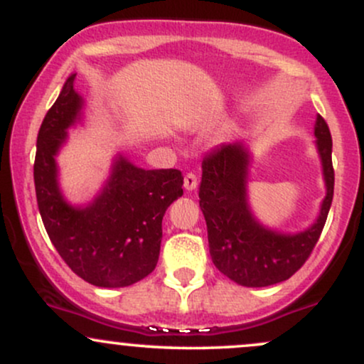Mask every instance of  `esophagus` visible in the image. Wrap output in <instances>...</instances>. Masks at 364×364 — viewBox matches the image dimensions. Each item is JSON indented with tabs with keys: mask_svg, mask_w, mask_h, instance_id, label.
Segmentation results:
<instances>
[{
	"mask_svg": "<svg viewBox=\"0 0 364 364\" xmlns=\"http://www.w3.org/2000/svg\"><path fill=\"white\" fill-rule=\"evenodd\" d=\"M183 185H185L186 190H195V188L198 186V178H196V174L195 173H186L185 174V183H183Z\"/></svg>",
	"mask_w": 364,
	"mask_h": 364,
	"instance_id": "1",
	"label": "esophagus"
}]
</instances>
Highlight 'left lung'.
<instances>
[{
  "instance_id": "left-lung-1",
  "label": "left lung",
  "mask_w": 364,
  "mask_h": 364,
  "mask_svg": "<svg viewBox=\"0 0 364 364\" xmlns=\"http://www.w3.org/2000/svg\"><path fill=\"white\" fill-rule=\"evenodd\" d=\"M316 145L323 164L327 196L316 223L294 236L262 228L246 207L248 154L240 144L219 145L203 157L200 208L207 223L212 262L224 275L246 287H265L287 281L304 265L318 243L333 198L332 136L318 114Z\"/></svg>"
}]
</instances>
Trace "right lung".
Instances as JSON below:
<instances>
[{
	"mask_svg": "<svg viewBox=\"0 0 364 364\" xmlns=\"http://www.w3.org/2000/svg\"><path fill=\"white\" fill-rule=\"evenodd\" d=\"M73 85L75 75L65 82L37 133V205L49 240L78 277L99 287L132 286L156 269L162 217L183 195V174L178 169L145 171L119 159L90 207H70L58 190L54 154L82 107Z\"/></svg>",
	"mask_w": 364,
	"mask_h": 364,
	"instance_id": "1",
	"label": "right lung"
}]
</instances>
